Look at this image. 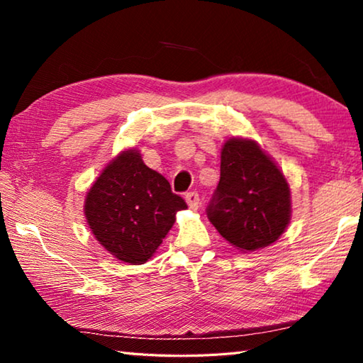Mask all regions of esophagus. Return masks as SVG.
<instances>
[{"instance_id": "34e87169", "label": "esophagus", "mask_w": 363, "mask_h": 363, "mask_svg": "<svg viewBox=\"0 0 363 363\" xmlns=\"http://www.w3.org/2000/svg\"><path fill=\"white\" fill-rule=\"evenodd\" d=\"M186 201H187V205H189L190 210L196 211L200 208V196H199V194H196V192H189L186 195Z\"/></svg>"}]
</instances>
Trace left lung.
Instances as JSON below:
<instances>
[{
	"label": "left lung",
	"mask_w": 363,
	"mask_h": 363,
	"mask_svg": "<svg viewBox=\"0 0 363 363\" xmlns=\"http://www.w3.org/2000/svg\"><path fill=\"white\" fill-rule=\"evenodd\" d=\"M208 218L233 248L251 253L280 238L291 219V192L272 157L253 139L220 149V179Z\"/></svg>",
	"instance_id": "obj_1"
}]
</instances>
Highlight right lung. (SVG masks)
Listing matches in <instances>:
<instances>
[{"mask_svg": "<svg viewBox=\"0 0 363 363\" xmlns=\"http://www.w3.org/2000/svg\"><path fill=\"white\" fill-rule=\"evenodd\" d=\"M187 205L169 182L144 163L136 147L110 160L84 199L91 232L115 259L144 264Z\"/></svg>", "mask_w": 363, "mask_h": 363, "instance_id": "add662e5", "label": "right lung"}]
</instances>
